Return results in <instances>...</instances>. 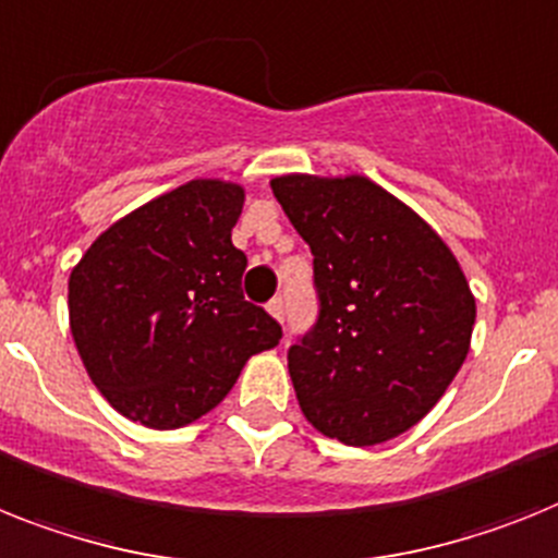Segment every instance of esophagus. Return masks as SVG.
<instances>
[{"instance_id": "obj_1", "label": "esophagus", "mask_w": 558, "mask_h": 558, "mask_svg": "<svg viewBox=\"0 0 558 558\" xmlns=\"http://www.w3.org/2000/svg\"><path fill=\"white\" fill-rule=\"evenodd\" d=\"M266 308H269V315L275 317V320L283 323V315H287V303H283V298H271V301L266 303Z\"/></svg>"}]
</instances>
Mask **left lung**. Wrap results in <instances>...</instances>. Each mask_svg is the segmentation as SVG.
<instances>
[{
  "mask_svg": "<svg viewBox=\"0 0 558 558\" xmlns=\"http://www.w3.org/2000/svg\"><path fill=\"white\" fill-rule=\"evenodd\" d=\"M315 255L317 323L289 349L301 411L345 446L400 437L465 363L474 294L446 241L363 175L271 178Z\"/></svg>",
  "mask_w": 558,
  "mask_h": 558,
  "instance_id": "1",
  "label": "left lung"
}]
</instances>
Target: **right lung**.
<instances>
[{"mask_svg": "<svg viewBox=\"0 0 558 558\" xmlns=\"http://www.w3.org/2000/svg\"><path fill=\"white\" fill-rule=\"evenodd\" d=\"M243 186L198 178L124 215L70 271V331L93 386L147 428L213 411L246 360L283 337L243 301L232 246Z\"/></svg>", "mask_w": 558, "mask_h": 558, "instance_id": "obj_1", "label": "right lung"}]
</instances>
